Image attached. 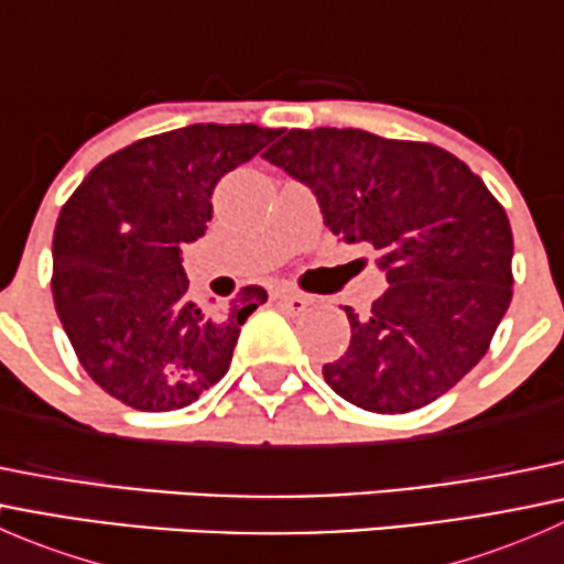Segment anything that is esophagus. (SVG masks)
Listing matches in <instances>:
<instances>
[{
    "mask_svg": "<svg viewBox=\"0 0 564 564\" xmlns=\"http://www.w3.org/2000/svg\"><path fill=\"white\" fill-rule=\"evenodd\" d=\"M275 303L281 305V308H286L289 314H303V311L311 305V300L303 297V294L292 292V289H281V292H275Z\"/></svg>",
    "mask_w": 564,
    "mask_h": 564,
    "instance_id": "34e87169",
    "label": "esophagus"
}]
</instances>
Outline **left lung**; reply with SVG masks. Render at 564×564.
<instances>
[{"label":"left lung","mask_w":564,"mask_h":564,"mask_svg":"<svg viewBox=\"0 0 564 564\" xmlns=\"http://www.w3.org/2000/svg\"><path fill=\"white\" fill-rule=\"evenodd\" d=\"M264 158L316 193L335 237L377 248L388 272L366 316L346 308L351 340L322 368L329 388L377 414L456 388L513 297V231L486 182L442 147L357 128L289 130Z\"/></svg>","instance_id":"8db88e82"}]
</instances>
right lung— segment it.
<instances>
[{"instance_id":"add662e5","label":"right lung","mask_w":564,"mask_h":564,"mask_svg":"<svg viewBox=\"0 0 564 564\" xmlns=\"http://www.w3.org/2000/svg\"><path fill=\"white\" fill-rule=\"evenodd\" d=\"M278 133L207 122L147 135L100 161L62 207L56 314L84 371L124 406H191L229 371L240 327L267 292L246 286L226 311L198 308L180 250L207 231L220 176Z\"/></svg>"}]
</instances>
